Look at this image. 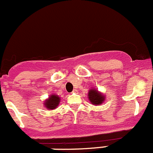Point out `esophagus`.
<instances>
[{"instance_id":"esophagus-1","label":"esophagus","mask_w":153,"mask_h":153,"mask_svg":"<svg viewBox=\"0 0 153 153\" xmlns=\"http://www.w3.org/2000/svg\"><path fill=\"white\" fill-rule=\"evenodd\" d=\"M76 90H73V91H72V93H75V92H76Z\"/></svg>"}]
</instances>
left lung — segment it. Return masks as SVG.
<instances>
[{"instance_id": "obj_1", "label": "left lung", "mask_w": 153, "mask_h": 153, "mask_svg": "<svg viewBox=\"0 0 153 153\" xmlns=\"http://www.w3.org/2000/svg\"><path fill=\"white\" fill-rule=\"evenodd\" d=\"M88 98H89V100L91 101V104L100 105L105 100V97L102 94L94 89L90 90L89 93H88Z\"/></svg>"}]
</instances>
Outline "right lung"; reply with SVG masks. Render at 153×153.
Here are the masks:
<instances>
[{"mask_svg":"<svg viewBox=\"0 0 153 153\" xmlns=\"http://www.w3.org/2000/svg\"><path fill=\"white\" fill-rule=\"evenodd\" d=\"M60 99L57 95H51L48 100L45 101L44 105L49 109H53L58 106Z\"/></svg>","mask_w":153,"mask_h":153,"instance_id":"add662e5","label":"right lung"}]
</instances>
